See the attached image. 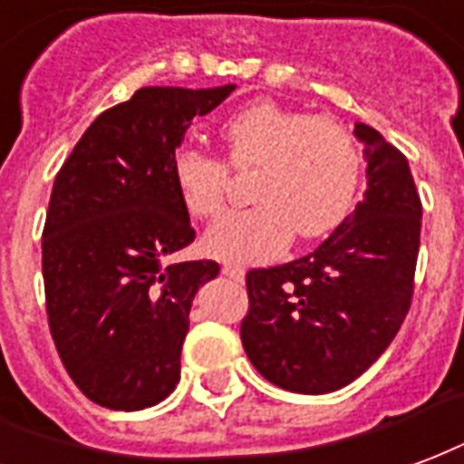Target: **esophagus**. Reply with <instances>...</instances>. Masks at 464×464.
I'll list each match as a JSON object with an SVG mask.
<instances>
[{"label": "esophagus", "instance_id": "34e87169", "mask_svg": "<svg viewBox=\"0 0 464 464\" xmlns=\"http://www.w3.org/2000/svg\"><path fill=\"white\" fill-rule=\"evenodd\" d=\"M222 274L229 276V279H235V282H242V279H245V269H239V266L235 265H227V262L222 265Z\"/></svg>", "mask_w": 464, "mask_h": 464}]
</instances>
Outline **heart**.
Returning a JSON list of instances; mask_svg holds the SVG:
<instances>
[{
	"label": "heart",
	"mask_w": 464,
	"mask_h": 464,
	"mask_svg": "<svg viewBox=\"0 0 464 464\" xmlns=\"http://www.w3.org/2000/svg\"><path fill=\"white\" fill-rule=\"evenodd\" d=\"M219 135L232 168H256L249 188L256 205L229 209L209 225L202 245L212 256L227 262L269 259L294 232L316 239L351 215L363 158L353 133L339 121L256 101L232 113ZM227 180L229 168L215 155L190 145L172 155V182L190 218L218 215Z\"/></svg>",
	"instance_id": "obj_1"
}]
</instances>
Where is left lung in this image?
<instances>
[{
  "label": "left lung",
  "mask_w": 464,
  "mask_h": 464,
  "mask_svg": "<svg viewBox=\"0 0 464 464\" xmlns=\"http://www.w3.org/2000/svg\"><path fill=\"white\" fill-rule=\"evenodd\" d=\"M366 195L311 255L246 274L242 346L284 391L321 395L366 373L411 309L420 198L405 155L366 123Z\"/></svg>",
  "instance_id": "left-lung-1"
}]
</instances>
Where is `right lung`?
<instances>
[{"label": "right lung", "mask_w": 464, "mask_h": 464, "mask_svg": "<svg viewBox=\"0 0 464 464\" xmlns=\"http://www.w3.org/2000/svg\"><path fill=\"white\" fill-rule=\"evenodd\" d=\"M145 86L89 125L53 180L42 266L53 343L81 393L111 411L160 403L218 262H170L195 239L172 182L192 118L235 91Z\"/></svg>", "instance_id": "right-lung-1"}]
</instances>
